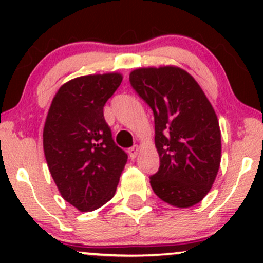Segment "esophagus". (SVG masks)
I'll list each match as a JSON object with an SVG mask.
<instances>
[{
	"instance_id": "esophagus-1",
	"label": "esophagus",
	"mask_w": 263,
	"mask_h": 263,
	"mask_svg": "<svg viewBox=\"0 0 263 263\" xmlns=\"http://www.w3.org/2000/svg\"><path fill=\"white\" fill-rule=\"evenodd\" d=\"M128 155H129V157H131V159H135L138 155V146H134L132 148H129Z\"/></svg>"
}]
</instances>
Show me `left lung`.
Segmentation results:
<instances>
[{
  "label": "left lung",
  "instance_id": "1",
  "mask_svg": "<svg viewBox=\"0 0 263 263\" xmlns=\"http://www.w3.org/2000/svg\"><path fill=\"white\" fill-rule=\"evenodd\" d=\"M129 83L155 115L159 170L149 178L159 199L177 208L203 200L221 161V132L194 78L177 66L138 68Z\"/></svg>",
  "mask_w": 263,
  "mask_h": 263
}]
</instances>
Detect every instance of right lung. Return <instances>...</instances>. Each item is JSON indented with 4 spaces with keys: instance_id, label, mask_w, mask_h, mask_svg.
<instances>
[{
    "instance_id": "add662e5",
    "label": "right lung",
    "mask_w": 263,
    "mask_h": 263,
    "mask_svg": "<svg viewBox=\"0 0 263 263\" xmlns=\"http://www.w3.org/2000/svg\"><path fill=\"white\" fill-rule=\"evenodd\" d=\"M121 81L119 73L75 78L60 86L48 111L45 161L62 197L80 211L112 199L127 162L104 117L105 104Z\"/></svg>"
}]
</instances>
